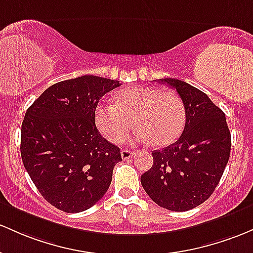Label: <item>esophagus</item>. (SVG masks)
<instances>
[{
	"mask_svg": "<svg viewBox=\"0 0 253 253\" xmlns=\"http://www.w3.org/2000/svg\"><path fill=\"white\" fill-rule=\"evenodd\" d=\"M133 155H134V152L131 151V150H121V157L124 158V160H128V158H131Z\"/></svg>",
	"mask_w": 253,
	"mask_h": 253,
	"instance_id": "obj_1",
	"label": "esophagus"
}]
</instances>
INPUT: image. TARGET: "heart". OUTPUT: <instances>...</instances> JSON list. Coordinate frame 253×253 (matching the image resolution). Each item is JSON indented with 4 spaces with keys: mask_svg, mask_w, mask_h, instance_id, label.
Instances as JSON below:
<instances>
[{
    "mask_svg": "<svg viewBox=\"0 0 253 253\" xmlns=\"http://www.w3.org/2000/svg\"><path fill=\"white\" fill-rule=\"evenodd\" d=\"M95 121L99 132L112 143H120L133 126L134 138L157 148L176 140L185 125V107L174 92L150 86L122 90L114 102L96 107Z\"/></svg>",
    "mask_w": 253,
    "mask_h": 253,
    "instance_id": "obj_1",
    "label": "heart"
}]
</instances>
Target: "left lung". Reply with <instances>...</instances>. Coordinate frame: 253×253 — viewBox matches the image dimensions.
I'll return each mask as SVG.
<instances>
[{"label": "left lung", "mask_w": 253, "mask_h": 253, "mask_svg": "<svg viewBox=\"0 0 253 253\" xmlns=\"http://www.w3.org/2000/svg\"><path fill=\"white\" fill-rule=\"evenodd\" d=\"M160 82L181 98L185 128L175 143L152 151L154 165L140 182L160 207L187 211L207 201L220 182L229 160L230 133L224 113L203 91L174 78Z\"/></svg>", "instance_id": "left-lung-1"}]
</instances>
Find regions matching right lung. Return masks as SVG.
Returning a JSON list of instances; mask_svg holds the SVG:
<instances>
[{
	"label": "right lung",
	"instance_id": "add662e5",
	"mask_svg": "<svg viewBox=\"0 0 253 253\" xmlns=\"http://www.w3.org/2000/svg\"><path fill=\"white\" fill-rule=\"evenodd\" d=\"M118 80L83 76L46 88L25 114L21 158L37 190L65 212L95 205L109 188L120 149L101 135L95 110Z\"/></svg>",
	"mask_w": 253,
	"mask_h": 253
}]
</instances>
